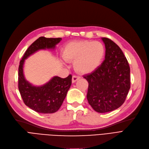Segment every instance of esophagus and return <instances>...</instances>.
I'll return each instance as SVG.
<instances>
[{
  "label": "esophagus",
  "mask_w": 149,
  "mask_h": 149,
  "mask_svg": "<svg viewBox=\"0 0 149 149\" xmlns=\"http://www.w3.org/2000/svg\"><path fill=\"white\" fill-rule=\"evenodd\" d=\"M79 79H80V77H79V76L74 75V76H73V78H72V82L74 83V82H75L76 81H78V80Z\"/></svg>",
  "instance_id": "esophagus-1"
}]
</instances>
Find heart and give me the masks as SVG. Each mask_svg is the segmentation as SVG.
<instances>
[{
  "label": "heart",
  "mask_w": 149,
  "mask_h": 149,
  "mask_svg": "<svg viewBox=\"0 0 149 149\" xmlns=\"http://www.w3.org/2000/svg\"><path fill=\"white\" fill-rule=\"evenodd\" d=\"M104 53V46L100 41H79L65 46L62 57L67 62L74 61V67L77 71L88 73L100 66Z\"/></svg>",
  "instance_id": "obj_1"
}]
</instances>
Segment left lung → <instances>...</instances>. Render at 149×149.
Masks as SVG:
<instances>
[{"mask_svg":"<svg viewBox=\"0 0 149 149\" xmlns=\"http://www.w3.org/2000/svg\"><path fill=\"white\" fill-rule=\"evenodd\" d=\"M105 45V59L96 70L84 76L88 83L87 98L92 108L105 113L120 107L130 88V68L121 49L108 38H102Z\"/></svg>","mask_w":149,"mask_h":149,"instance_id":"left-lung-1","label":"left lung"}]
</instances>
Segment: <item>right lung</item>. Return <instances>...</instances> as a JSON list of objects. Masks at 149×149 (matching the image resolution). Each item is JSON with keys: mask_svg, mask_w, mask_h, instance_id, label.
Here are the masks:
<instances>
[{"mask_svg": "<svg viewBox=\"0 0 149 149\" xmlns=\"http://www.w3.org/2000/svg\"><path fill=\"white\" fill-rule=\"evenodd\" d=\"M61 40L62 38L39 37L28 47L19 62L18 88L21 96L27 106L39 113L51 114L59 109L71 85L72 76L65 78L54 76L44 85L34 86L24 75L25 59L39 50L54 49Z\"/></svg>", "mask_w": 149, "mask_h": 149, "instance_id": "add662e5", "label": "right lung"}]
</instances>
